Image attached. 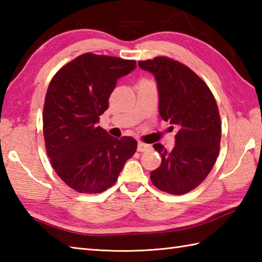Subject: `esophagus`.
I'll list each match as a JSON object with an SVG mask.
<instances>
[{
    "label": "esophagus",
    "mask_w": 262,
    "mask_h": 262,
    "mask_svg": "<svg viewBox=\"0 0 262 262\" xmlns=\"http://www.w3.org/2000/svg\"><path fill=\"white\" fill-rule=\"evenodd\" d=\"M149 148H151V145H149V144L143 143V142L138 143V146H137V151L138 152H146L147 149H149Z\"/></svg>",
    "instance_id": "1"
}]
</instances>
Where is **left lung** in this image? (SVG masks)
<instances>
[{
	"instance_id": "1",
	"label": "left lung",
	"mask_w": 262,
	"mask_h": 262,
	"mask_svg": "<svg viewBox=\"0 0 262 262\" xmlns=\"http://www.w3.org/2000/svg\"><path fill=\"white\" fill-rule=\"evenodd\" d=\"M138 66L154 74L160 116L178 128L171 151L153 145L162 162L149 178L160 190L185 194L206 179L219 157L222 122L216 100L202 77L178 60L158 56L138 60Z\"/></svg>"
}]
</instances>
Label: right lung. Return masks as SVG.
Instances as JSON below:
<instances>
[{
  "mask_svg": "<svg viewBox=\"0 0 262 262\" xmlns=\"http://www.w3.org/2000/svg\"><path fill=\"white\" fill-rule=\"evenodd\" d=\"M135 68L134 59L85 53L49 83L42 111L46 152L57 176L77 192L107 190L136 152L135 138L118 140L98 126L117 80Z\"/></svg>",
  "mask_w": 262,
  "mask_h": 262,
  "instance_id": "obj_1",
  "label": "right lung"
}]
</instances>
